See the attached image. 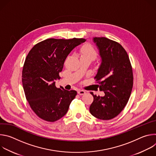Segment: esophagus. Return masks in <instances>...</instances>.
<instances>
[{"instance_id": "esophagus-1", "label": "esophagus", "mask_w": 156, "mask_h": 156, "mask_svg": "<svg viewBox=\"0 0 156 156\" xmlns=\"http://www.w3.org/2000/svg\"><path fill=\"white\" fill-rule=\"evenodd\" d=\"M78 93L80 95H83V94H84L86 93V91H84L83 90H78Z\"/></svg>"}]
</instances>
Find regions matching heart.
Here are the masks:
<instances>
[{
    "mask_svg": "<svg viewBox=\"0 0 156 156\" xmlns=\"http://www.w3.org/2000/svg\"><path fill=\"white\" fill-rule=\"evenodd\" d=\"M80 54L81 58H90L93 60L96 58L97 53L95 49L89 44L83 46L80 50Z\"/></svg>",
    "mask_w": 156,
    "mask_h": 156,
    "instance_id": "b5f03b06",
    "label": "heart"
}]
</instances>
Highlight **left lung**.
Masks as SVG:
<instances>
[{"label": "left lung", "instance_id": "1", "mask_svg": "<svg viewBox=\"0 0 156 156\" xmlns=\"http://www.w3.org/2000/svg\"><path fill=\"white\" fill-rule=\"evenodd\" d=\"M101 58V63L94 77L98 81L100 97L91 94L94 100L90 107L96 118L108 120L117 117L126 105L131 93L133 76L129 57L120 44L107 37L93 38Z\"/></svg>", "mask_w": 156, "mask_h": 156}]
</instances>
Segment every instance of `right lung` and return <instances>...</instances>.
Returning <instances> with one entry per match:
<instances>
[{
	"instance_id": "obj_1",
	"label": "right lung",
	"mask_w": 156,
	"mask_h": 156,
	"mask_svg": "<svg viewBox=\"0 0 156 156\" xmlns=\"http://www.w3.org/2000/svg\"><path fill=\"white\" fill-rule=\"evenodd\" d=\"M86 41L83 38L48 39L29 52L22 71V83L26 98L34 112L41 119L54 122L68 112L77 93L57 88L64 62L71 51Z\"/></svg>"
}]
</instances>
